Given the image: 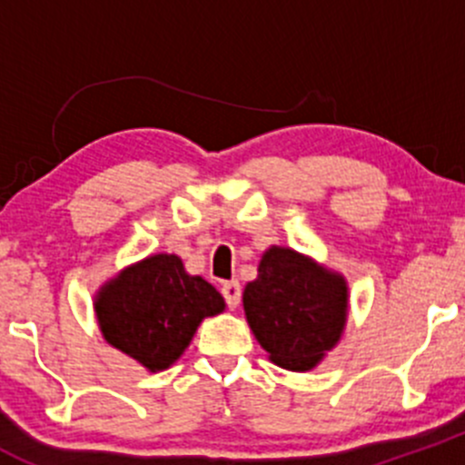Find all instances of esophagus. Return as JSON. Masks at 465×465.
<instances>
[{
  "mask_svg": "<svg viewBox=\"0 0 465 465\" xmlns=\"http://www.w3.org/2000/svg\"><path fill=\"white\" fill-rule=\"evenodd\" d=\"M220 292H223L224 302H227V306L232 308V311L238 306V303H241L242 290H241V283H238V281H227V283H223Z\"/></svg>",
  "mask_w": 465,
  "mask_h": 465,
  "instance_id": "obj_1",
  "label": "esophagus"
}]
</instances>
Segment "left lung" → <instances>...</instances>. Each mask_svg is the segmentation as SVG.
<instances>
[{
  "mask_svg": "<svg viewBox=\"0 0 465 465\" xmlns=\"http://www.w3.org/2000/svg\"><path fill=\"white\" fill-rule=\"evenodd\" d=\"M247 322L272 362L308 371L337 344L346 322V283L302 254L272 247L259 279L242 292Z\"/></svg>",
  "mask_w": 465,
  "mask_h": 465,
  "instance_id": "left-lung-1",
  "label": "left lung"
}]
</instances>
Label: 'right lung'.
I'll return each mask as SVG.
<instances>
[{
	"instance_id": "add662e5",
	"label": "right lung",
	"mask_w": 465,
	"mask_h": 465,
	"mask_svg": "<svg viewBox=\"0 0 465 465\" xmlns=\"http://www.w3.org/2000/svg\"><path fill=\"white\" fill-rule=\"evenodd\" d=\"M224 299L203 276H191L175 254L150 256L128 267L98 294L103 337L150 371L168 369L189 346L204 317Z\"/></svg>"
}]
</instances>
